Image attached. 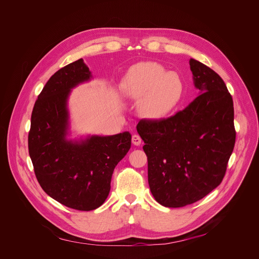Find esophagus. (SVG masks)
<instances>
[{
	"label": "esophagus",
	"instance_id": "obj_1",
	"mask_svg": "<svg viewBox=\"0 0 259 259\" xmlns=\"http://www.w3.org/2000/svg\"><path fill=\"white\" fill-rule=\"evenodd\" d=\"M141 138H140V136L138 135V134H134V135H132V143L134 144V145H140L141 144Z\"/></svg>",
	"mask_w": 259,
	"mask_h": 259
}]
</instances>
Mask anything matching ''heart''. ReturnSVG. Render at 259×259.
Wrapping results in <instances>:
<instances>
[{
    "instance_id": "1",
    "label": "heart",
    "mask_w": 259,
    "mask_h": 259,
    "mask_svg": "<svg viewBox=\"0 0 259 259\" xmlns=\"http://www.w3.org/2000/svg\"><path fill=\"white\" fill-rule=\"evenodd\" d=\"M123 94L138 100L139 113L147 119L165 116L179 100L182 83L177 73L156 62H141L127 72L121 83Z\"/></svg>"
}]
</instances>
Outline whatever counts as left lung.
<instances>
[{"instance_id":"left-lung-1","label":"left lung","mask_w":259,"mask_h":259,"mask_svg":"<svg viewBox=\"0 0 259 259\" xmlns=\"http://www.w3.org/2000/svg\"><path fill=\"white\" fill-rule=\"evenodd\" d=\"M199 95L186 108L161 120H140L151 192L162 206L193 204L223 181L236 131L233 98L219 75L191 58Z\"/></svg>"}]
</instances>
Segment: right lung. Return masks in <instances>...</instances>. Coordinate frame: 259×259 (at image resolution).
Wrapping results in <instances>:
<instances>
[{"label": "right lung", "mask_w": 259, "mask_h": 259, "mask_svg": "<svg viewBox=\"0 0 259 259\" xmlns=\"http://www.w3.org/2000/svg\"><path fill=\"white\" fill-rule=\"evenodd\" d=\"M92 78L82 58L56 71L34 103L28 133V153L41 188L60 204L80 211L104 203L113 172L131 147L128 131L67 138L71 89Z\"/></svg>", "instance_id": "add662e5"}]
</instances>
